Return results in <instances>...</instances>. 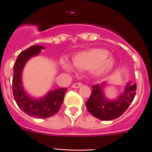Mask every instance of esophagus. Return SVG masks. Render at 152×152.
Returning <instances> with one entry per match:
<instances>
[{"label": "esophagus", "mask_w": 152, "mask_h": 152, "mask_svg": "<svg viewBox=\"0 0 152 152\" xmlns=\"http://www.w3.org/2000/svg\"><path fill=\"white\" fill-rule=\"evenodd\" d=\"M82 85H83V83H81V82H78V83H73V84L72 85V87L73 88H79L80 87H81Z\"/></svg>", "instance_id": "1"}]
</instances>
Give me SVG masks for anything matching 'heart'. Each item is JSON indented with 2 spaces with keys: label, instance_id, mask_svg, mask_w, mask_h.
Segmentation results:
<instances>
[{
  "label": "heart",
  "instance_id": "1",
  "mask_svg": "<svg viewBox=\"0 0 152 152\" xmlns=\"http://www.w3.org/2000/svg\"><path fill=\"white\" fill-rule=\"evenodd\" d=\"M73 64L80 70L94 71L98 75H104L113 68L114 61L109 57L108 50L95 48L77 53L73 58ZM62 65L67 71H73V67L66 61H62Z\"/></svg>",
  "mask_w": 152,
  "mask_h": 152
}]
</instances>
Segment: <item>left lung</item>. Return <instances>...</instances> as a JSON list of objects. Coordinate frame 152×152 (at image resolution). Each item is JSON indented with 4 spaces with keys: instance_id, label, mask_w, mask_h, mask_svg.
<instances>
[{
    "instance_id": "8db88e82",
    "label": "left lung",
    "mask_w": 152,
    "mask_h": 152,
    "mask_svg": "<svg viewBox=\"0 0 152 152\" xmlns=\"http://www.w3.org/2000/svg\"><path fill=\"white\" fill-rule=\"evenodd\" d=\"M102 85H93L90 98L86 102L88 112L100 120L109 121L116 119L125 113L136 95L137 84L129 82L126 86L124 94L117 100L109 101L104 98Z\"/></svg>"
}]
</instances>
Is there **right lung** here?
Returning <instances> with one entry per match:
<instances>
[{
    "label": "right lung",
    "instance_id": "obj_1",
    "mask_svg": "<svg viewBox=\"0 0 152 152\" xmlns=\"http://www.w3.org/2000/svg\"><path fill=\"white\" fill-rule=\"evenodd\" d=\"M43 47L32 46L18 55L13 65L12 93L18 106L27 115L34 118H47L54 115L60 110L68 88H62L50 91L42 99H33L25 94L21 83V72L23 65L30 57L38 54Z\"/></svg>",
    "mask_w": 152,
    "mask_h": 152
}]
</instances>
